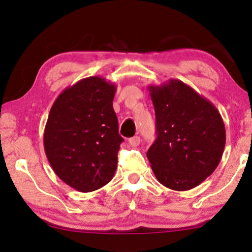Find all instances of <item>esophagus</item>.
<instances>
[{"label":"esophagus","mask_w":252,"mask_h":252,"mask_svg":"<svg viewBox=\"0 0 252 252\" xmlns=\"http://www.w3.org/2000/svg\"><path fill=\"white\" fill-rule=\"evenodd\" d=\"M140 136H133V137H130V139L128 140V142H129V144L132 147H137L140 144Z\"/></svg>","instance_id":"esophagus-1"}]
</instances>
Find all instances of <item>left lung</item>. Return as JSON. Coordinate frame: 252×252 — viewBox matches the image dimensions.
<instances>
[{
  "mask_svg": "<svg viewBox=\"0 0 252 252\" xmlns=\"http://www.w3.org/2000/svg\"><path fill=\"white\" fill-rule=\"evenodd\" d=\"M155 106L157 139L147 157L165 187L185 191L197 187L220 163L225 124L215 105L178 79L148 86Z\"/></svg>",
  "mask_w": 252,
  "mask_h": 252,
  "instance_id": "1",
  "label": "left lung"
}]
</instances>
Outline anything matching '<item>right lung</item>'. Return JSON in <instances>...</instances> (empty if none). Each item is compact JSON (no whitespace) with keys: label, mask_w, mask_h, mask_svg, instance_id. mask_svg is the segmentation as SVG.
<instances>
[{"label":"right lung","mask_w":252,"mask_h":252,"mask_svg":"<svg viewBox=\"0 0 252 252\" xmlns=\"http://www.w3.org/2000/svg\"><path fill=\"white\" fill-rule=\"evenodd\" d=\"M117 86L88 77L65 88L44 127V153L58 178L75 190L94 191L112 180L124 139L112 102Z\"/></svg>","instance_id":"right-lung-1"}]
</instances>
